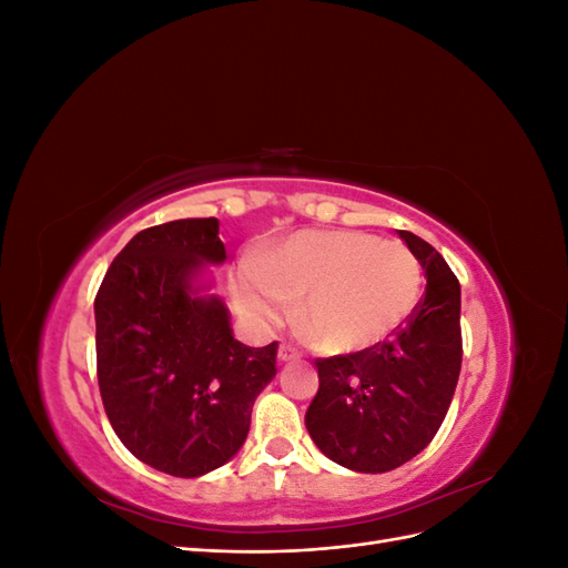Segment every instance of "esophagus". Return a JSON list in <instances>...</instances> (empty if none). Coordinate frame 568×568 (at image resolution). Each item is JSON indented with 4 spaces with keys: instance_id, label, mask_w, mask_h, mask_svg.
<instances>
[{
    "instance_id": "34e87169",
    "label": "esophagus",
    "mask_w": 568,
    "mask_h": 568,
    "mask_svg": "<svg viewBox=\"0 0 568 568\" xmlns=\"http://www.w3.org/2000/svg\"><path fill=\"white\" fill-rule=\"evenodd\" d=\"M277 357H280V363H294V359H298V353L291 346H286V343H282Z\"/></svg>"
}]
</instances>
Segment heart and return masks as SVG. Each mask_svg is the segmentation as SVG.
<instances>
[{
  "instance_id": "obj_1",
  "label": "heart",
  "mask_w": 568,
  "mask_h": 568,
  "mask_svg": "<svg viewBox=\"0 0 568 568\" xmlns=\"http://www.w3.org/2000/svg\"><path fill=\"white\" fill-rule=\"evenodd\" d=\"M419 257L400 242L355 230H303L270 246L232 280L236 311L274 324L298 301L320 348L353 355L398 334L422 298Z\"/></svg>"
}]
</instances>
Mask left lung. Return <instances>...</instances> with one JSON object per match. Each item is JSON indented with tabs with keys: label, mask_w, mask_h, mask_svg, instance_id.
I'll return each instance as SVG.
<instances>
[{
	"label": "left lung",
	"mask_w": 568,
	"mask_h": 568,
	"mask_svg": "<svg viewBox=\"0 0 568 568\" xmlns=\"http://www.w3.org/2000/svg\"><path fill=\"white\" fill-rule=\"evenodd\" d=\"M398 234L424 267V296L382 346L317 357L320 388L305 412L317 448L365 474L400 467L434 440L462 367L459 282L432 244L405 230Z\"/></svg>",
	"instance_id": "8db88e82"
}]
</instances>
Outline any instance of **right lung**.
Here are the masks:
<instances>
[{"label":"right lung","instance_id":"add662e5","mask_svg":"<svg viewBox=\"0 0 568 568\" xmlns=\"http://www.w3.org/2000/svg\"><path fill=\"white\" fill-rule=\"evenodd\" d=\"M217 232V217L142 230L94 298L97 379L113 432L136 459L180 478L236 455L257 393L277 374V341L244 346L225 303L194 296L201 265L227 257Z\"/></svg>","mask_w":568,"mask_h":568}]
</instances>
